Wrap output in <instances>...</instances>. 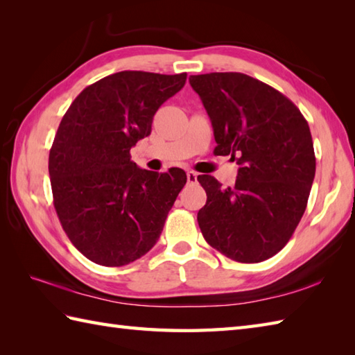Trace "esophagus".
Returning a JSON list of instances; mask_svg holds the SVG:
<instances>
[{
	"mask_svg": "<svg viewBox=\"0 0 355 355\" xmlns=\"http://www.w3.org/2000/svg\"><path fill=\"white\" fill-rule=\"evenodd\" d=\"M197 178H198V173L197 172L187 171V182H189V183H197Z\"/></svg>",
	"mask_w": 355,
	"mask_h": 355,
	"instance_id": "obj_1",
	"label": "esophagus"
}]
</instances>
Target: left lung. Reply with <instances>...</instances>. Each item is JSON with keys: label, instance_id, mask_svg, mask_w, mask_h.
<instances>
[{"label": "left lung", "instance_id": "1", "mask_svg": "<svg viewBox=\"0 0 355 355\" xmlns=\"http://www.w3.org/2000/svg\"><path fill=\"white\" fill-rule=\"evenodd\" d=\"M189 82L212 122L214 153L239 164L232 187L198 175L207 193L197 216L202 236L233 261H266L288 243L306 209L315 173L310 126L288 97L247 74Z\"/></svg>", "mask_w": 355, "mask_h": 355}]
</instances>
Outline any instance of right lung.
I'll list each match as a JSON object with an SVG mask.
<instances>
[{
    "mask_svg": "<svg viewBox=\"0 0 355 355\" xmlns=\"http://www.w3.org/2000/svg\"><path fill=\"white\" fill-rule=\"evenodd\" d=\"M186 76L110 74L88 85L59 123L49 155L53 205L73 245L99 266L122 267L146 254L186 184L183 169L146 171L130 154Z\"/></svg>",
    "mask_w": 355,
    "mask_h": 355,
    "instance_id": "add662e5",
    "label": "right lung"
}]
</instances>
